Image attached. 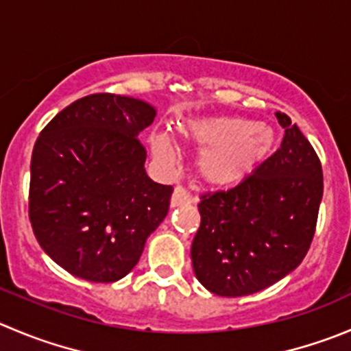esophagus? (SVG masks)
Returning a JSON list of instances; mask_svg holds the SVG:
<instances>
[{
  "label": "esophagus",
  "mask_w": 351,
  "mask_h": 351,
  "mask_svg": "<svg viewBox=\"0 0 351 351\" xmlns=\"http://www.w3.org/2000/svg\"><path fill=\"white\" fill-rule=\"evenodd\" d=\"M190 202H192V197H190V193L186 192L183 186H175L171 200H169V206L178 207V206H186V204H190Z\"/></svg>",
  "instance_id": "34e87169"
}]
</instances>
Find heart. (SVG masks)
I'll return each mask as SVG.
<instances>
[{
    "instance_id": "heart-1",
    "label": "heart",
    "mask_w": 351,
    "mask_h": 351,
    "mask_svg": "<svg viewBox=\"0 0 351 351\" xmlns=\"http://www.w3.org/2000/svg\"><path fill=\"white\" fill-rule=\"evenodd\" d=\"M178 134L200 149L195 169L204 183L228 186L240 183L266 161L274 147V132L266 123L240 117H206L183 121ZM151 145L159 159L171 158L165 135H152Z\"/></svg>"
}]
</instances>
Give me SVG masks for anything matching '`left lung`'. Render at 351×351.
Returning a JSON list of instances; mask_svg holds the SVG:
<instances>
[{
	"label": "left lung",
	"instance_id": "1",
	"mask_svg": "<svg viewBox=\"0 0 351 351\" xmlns=\"http://www.w3.org/2000/svg\"><path fill=\"white\" fill-rule=\"evenodd\" d=\"M280 149L243 182L200 195L192 241L197 280L219 297L257 293L297 269L315 233L322 166L300 128L281 111Z\"/></svg>",
	"mask_w": 351,
	"mask_h": 351
}]
</instances>
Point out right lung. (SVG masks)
Instances as JSON below:
<instances>
[{"instance_id": "obj_1", "label": "right lung", "mask_w": 351, "mask_h": 351, "mask_svg": "<svg viewBox=\"0 0 351 351\" xmlns=\"http://www.w3.org/2000/svg\"><path fill=\"white\" fill-rule=\"evenodd\" d=\"M156 110L110 93L77 99L37 137L29 219L43 250L73 276L113 283L141 258L173 186L152 182L138 138Z\"/></svg>"}]
</instances>
